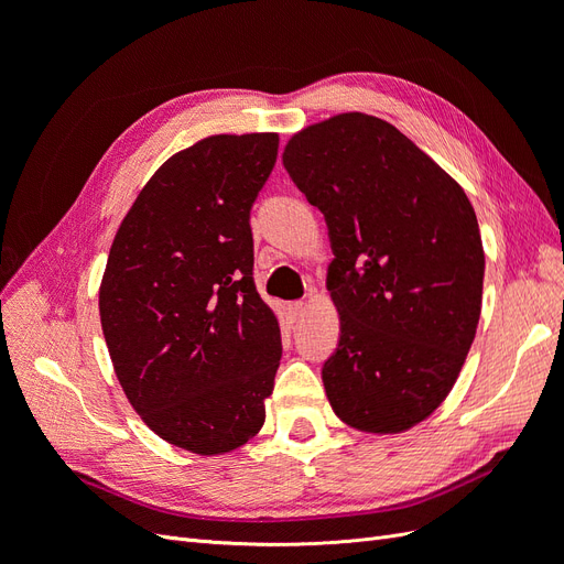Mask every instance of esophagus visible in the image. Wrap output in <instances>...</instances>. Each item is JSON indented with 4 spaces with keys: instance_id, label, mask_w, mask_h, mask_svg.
I'll return each instance as SVG.
<instances>
[{
    "instance_id": "1",
    "label": "esophagus",
    "mask_w": 564,
    "mask_h": 564,
    "mask_svg": "<svg viewBox=\"0 0 564 564\" xmlns=\"http://www.w3.org/2000/svg\"><path fill=\"white\" fill-rule=\"evenodd\" d=\"M305 308H308V303H305V301H294L292 305H289V311H292V317H294V319L303 317Z\"/></svg>"
}]
</instances>
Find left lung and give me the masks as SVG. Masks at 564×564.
<instances>
[{"instance_id":"left-lung-1","label":"left lung","mask_w":564,"mask_h":564,"mask_svg":"<svg viewBox=\"0 0 564 564\" xmlns=\"http://www.w3.org/2000/svg\"><path fill=\"white\" fill-rule=\"evenodd\" d=\"M282 162L329 228L340 336L322 381L334 414L362 433H404L445 402L480 322L473 204L416 143L365 112L301 129Z\"/></svg>"}]
</instances>
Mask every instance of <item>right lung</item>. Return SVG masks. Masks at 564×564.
Returning <instances> with one entry per match:
<instances>
[{
    "instance_id": "1",
    "label": "right lung",
    "mask_w": 564,
    "mask_h": 564,
    "mask_svg": "<svg viewBox=\"0 0 564 564\" xmlns=\"http://www.w3.org/2000/svg\"><path fill=\"white\" fill-rule=\"evenodd\" d=\"M278 133H218L169 158L117 228L100 327L127 400L169 445L242 447L265 421L280 322L253 284L249 212Z\"/></svg>"
}]
</instances>
